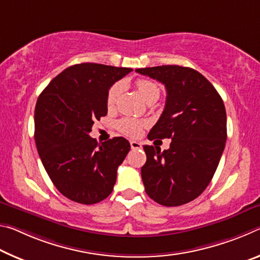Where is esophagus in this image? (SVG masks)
<instances>
[{
  "label": "esophagus",
  "instance_id": "esophagus-1",
  "mask_svg": "<svg viewBox=\"0 0 260 260\" xmlns=\"http://www.w3.org/2000/svg\"><path fill=\"white\" fill-rule=\"evenodd\" d=\"M130 145H131V148H133V150H138V148L142 147V144L136 142V140H131Z\"/></svg>",
  "mask_w": 260,
  "mask_h": 260
}]
</instances>
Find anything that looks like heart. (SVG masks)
Masks as SVG:
<instances>
[{"instance_id": "heart-1", "label": "heart", "mask_w": 260, "mask_h": 260, "mask_svg": "<svg viewBox=\"0 0 260 260\" xmlns=\"http://www.w3.org/2000/svg\"><path fill=\"white\" fill-rule=\"evenodd\" d=\"M136 86H137L140 95L143 96V99L146 102L156 101L160 96V86L155 82L150 79H138L136 82ZM122 91V84L121 83H115L110 86L107 93V98H106V102H107V107L113 108L116 101L120 96V93ZM145 123L143 121L135 120V118L124 117L121 118L117 122V127L121 133L125 134L127 136H138L142 133V129Z\"/></svg>"}]
</instances>
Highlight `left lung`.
<instances>
[{"label": "left lung", "mask_w": 260, "mask_h": 260, "mask_svg": "<svg viewBox=\"0 0 260 260\" xmlns=\"http://www.w3.org/2000/svg\"><path fill=\"white\" fill-rule=\"evenodd\" d=\"M162 83L167 99L148 139L172 138L168 150L144 146L142 178L148 197L180 206L202 194L213 177L227 139V115L213 85L191 68L161 66L136 69Z\"/></svg>", "instance_id": "left-lung-1"}]
</instances>
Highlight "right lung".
Returning a JSON list of instances; mask_svg holds the SVG:
<instances>
[{
  "instance_id": "add662e5",
  "label": "right lung",
  "mask_w": 260,
  "mask_h": 260,
  "mask_svg": "<svg viewBox=\"0 0 260 260\" xmlns=\"http://www.w3.org/2000/svg\"><path fill=\"white\" fill-rule=\"evenodd\" d=\"M131 71L98 63L75 64L56 76L38 98V153L54 185L72 202L91 205L112 193L130 144L123 137L98 144L88 134L94 121L107 115L110 86Z\"/></svg>"
}]
</instances>
